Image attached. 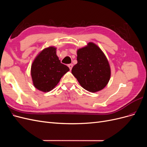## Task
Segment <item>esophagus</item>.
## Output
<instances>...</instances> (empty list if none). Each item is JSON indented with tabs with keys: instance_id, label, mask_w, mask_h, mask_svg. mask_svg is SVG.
<instances>
[{
	"instance_id": "obj_1",
	"label": "esophagus",
	"mask_w": 147,
	"mask_h": 147,
	"mask_svg": "<svg viewBox=\"0 0 147 147\" xmlns=\"http://www.w3.org/2000/svg\"><path fill=\"white\" fill-rule=\"evenodd\" d=\"M68 67H69L70 70H72V67H73V64H68Z\"/></svg>"
}]
</instances>
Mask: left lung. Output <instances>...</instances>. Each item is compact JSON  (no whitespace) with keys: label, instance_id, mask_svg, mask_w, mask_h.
<instances>
[{"label":"left lung","instance_id":"8db88e82","mask_svg":"<svg viewBox=\"0 0 147 147\" xmlns=\"http://www.w3.org/2000/svg\"><path fill=\"white\" fill-rule=\"evenodd\" d=\"M77 59L72 74L84 90L95 92L104 88L110 80L111 70L100 48L94 43H88L77 50Z\"/></svg>","mask_w":147,"mask_h":147}]
</instances>
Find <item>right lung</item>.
Listing matches in <instances>:
<instances>
[{
	"label": "right lung",
	"mask_w": 147,
	"mask_h": 147,
	"mask_svg": "<svg viewBox=\"0 0 147 147\" xmlns=\"http://www.w3.org/2000/svg\"><path fill=\"white\" fill-rule=\"evenodd\" d=\"M69 70L67 66L61 63L55 47L43 49L35 57L31 66L34 86L43 92L50 91Z\"/></svg>",
	"instance_id": "obj_1"
}]
</instances>
